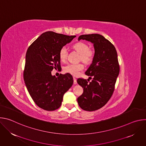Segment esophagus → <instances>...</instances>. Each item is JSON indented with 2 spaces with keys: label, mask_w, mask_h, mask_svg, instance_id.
Listing matches in <instances>:
<instances>
[{
  "label": "esophagus",
  "mask_w": 146,
  "mask_h": 146,
  "mask_svg": "<svg viewBox=\"0 0 146 146\" xmlns=\"http://www.w3.org/2000/svg\"><path fill=\"white\" fill-rule=\"evenodd\" d=\"M73 80H74L73 83H74V84H77V80H76V78L75 77H73Z\"/></svg>",
  "instance_id": "34e87169"
}]
</instances>
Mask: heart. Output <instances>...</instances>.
<instances>
[{"label": "heart", "instance_id": "heart-1", "mask_svg": "<svg viewBox=\"0 0 146 146\" xmlns=\"http://www.w3.org/2000/svg\"><path fill=\"white\" fill-rule=\"evenodd\" d=\"M74 49L80 54V59L86 64H90L92 61L94 56V52L90 49L89 46L84 42H78L74 44ZM68 50L65 47H62L59 52V59L61 61H65L67 58ZM84 69L82 64H69L64 68L66 73L73 76H77L80 72Z\"/></svg>", "mask_w": 146, "mask_h": 146}]
</instances>
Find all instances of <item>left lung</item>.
Listing matches in <instances>:
<instances>
[{
	"label": "left lung",
	"mask_w": 146,
	"mask_h": 146,
	"mask_svg": "<svg viewBox=\"0 0 146 146\" xmlns=\"http://www.w3.org/2000/svg\"><path fill=\"white\" fill-rule=\"evenodd\" d=\"M80 40L92 43L95 53L92 64L86 72V74L92 76V81L77 80L84 90L77 102L82 109L92 111L105 106L113 95L119 72L117 52L113 44L102 35H83L78 37V40Z\"/></svg>",
	"instance_id": "left-lung-1"
}]
</instances>
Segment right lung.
I'll list each match as a JSON object with an SVG mask.
<instances>
[{
  "mask_svg": "<svg viewBox=\"0 0 146 146\" xmlns=\"http://www.w3.org/2000/svg\"><path fill=\"white\" fill-rule=\"evenodd\" d=\"M75 37L46 32L27 51L24 72L25 86L35 103L45 110L58 109L64 95L73 84V77L69 73L60 74L56 78L51 74V72L60 66V48Z\"/></svg>",
  "mask_w": 146,
  "mask_h": 146,
  "instance_id": "add662e5",
  "label": "right lung"
}]
</instances>
